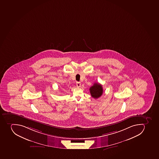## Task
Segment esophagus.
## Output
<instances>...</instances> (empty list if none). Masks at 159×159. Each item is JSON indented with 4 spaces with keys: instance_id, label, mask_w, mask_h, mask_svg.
<instances>
[{
    "instance_id": "obj_1",
    "label": "esophagus",
    "mask_w": 159,
    "mask_h": 159,
    "mask_svg": "<svg viewBox=\"0 0 159 159\" xmlns=\"http://www.w3.org/2000/svg\"><path fill=\"white\" fill-rule=\"evenodd\" d=\"M76 85L77 86V87H80V85H81V83L80 82H78L77 81L76 83Z\"/></svg>"
}]
</instances>
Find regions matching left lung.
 I'll return each instance as SVG.
<instances>
[{
  "label": "left lung",
  "mask_w": 159,
  "mask_h": 159,
  "mask_svg": "<svg viewBox=\"0 0 159 159\" xmlns=\"http://www.w3.org/2000/svg\"><path fill=\"white\" fill-rule=\"evenodd\" d=\"M89 92L91 96L95 99H97L101 96L103 93L102 85L99 83H95L93 86L89 88Z\"/></svg>",
  "instance_id": "8db88e82"
}]
</instances>
